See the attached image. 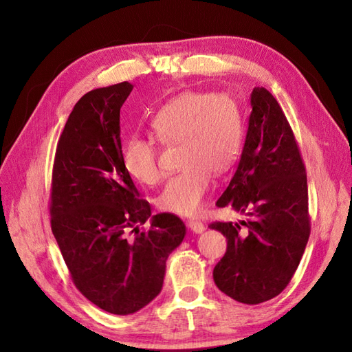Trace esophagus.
Here are the masks:
<instances>
[{"label":"esophagus","instance_id":"34e87169","mask_svg":"<svg viewBox=\"0 0 352 352\" xmlns=\"http://www.w3.org/2000/svg\"><path fill=\"white\" fill-rule=\"evenodd\" d=\"M188 228H189L190 230H192L194 233H202V232L206 230L204 223L199 221V220H197V219L189 220V221H188Z\"/></svg>","mask_w":352,"mask_h":352}]
</instances>
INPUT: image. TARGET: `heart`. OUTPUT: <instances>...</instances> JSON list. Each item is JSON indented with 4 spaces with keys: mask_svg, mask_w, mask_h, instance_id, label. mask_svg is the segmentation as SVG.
<instances>
[{
    "mask_svg": "<svg viewBox=\"0 0 352 352\" xmlns=\"http://www.w3.org/2000/svg\"><path fill=\"white\" fill-rule=\"evenodd\" d=\"M150 126L158 142L182 145V172L168 179L157 204L168 212L194 214L211 186V173H226L241 154L243 119L239 105L226 94L184 91L153 116ZM122 162L129 176L142 185L154 186L163 179L158 151L150 140L127 138Z\"/></svg>",
    "mask_w": 352,
    "mask_h": 352,
    "instance_id": "1",
    "label": "heart"
}]
</instances>
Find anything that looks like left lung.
Segmentation results:
<instances>
[{"mask_svg": "<svg viewBox=\"0 0 352 352\" xmlns=\"http://www.w3.org/2000/svg\"><path fill=\"white\" fill-rule=\"evenodd\" d=\"M251 107L238 168L216 202L245 219L210 228L228 239L212 279L235 301L254 305L291 282L310 236V217L305 167L279 102L261 87L252 89Z\"/></svg>", "mask_w": 352, "mask_h": 352, "instance_id": "1", "label": "left lung"}]
</instances>
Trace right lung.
<instances>
[{
  "mask_svg": "<svg viewBox=\"0 0 352 352\" xmlns=\"http://www.w3.org/2000/svg\"><path fill=\"white\" fill-rule=\"evenodd\" d=\"M133 85L85 94L58 140L51 186V229L72 280L101 310L127 316L162 292L168 255L185 223L151 216L122 162L120 109ZM152 226L142 232L146 220Z\"/></svg>",
  "mask_w": 352,
  "mask_h": 352,
  "instance_id": "1",
  "label": "right lung"
}]
</instances>
